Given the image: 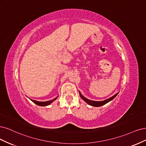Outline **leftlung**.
Listing matches in <instances>:
<instances>
[{
  "label": "left lung",
  "instance_id": "1",
  "mask_svg": "<svg viewBox=\"0 0 146 146\" xmlns=\"http://www.w3.org/2000/svg\"><path fill=\"white\" fill-rule=\"evenodd\" d=\"M79 93L80 96H81V98L82 99V100H83L84 101H85L86 102H87L88 105H90V106H93V107H100V106H103V105H105L106 104H107V103H108L109 102H110V101H111V100H113V99L117 95V94H118V93H117L116 94H115V95H113V96H111V98H109V99H107V100H104V101H96L90 100H88V99L86 98V97H84L79 91Z\"/></svg>",
  "mask_w": 146,
  "mask_h": 146
}]
</instances>
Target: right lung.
<instances>
[{
  "label": "right lung",
  "mask_w": 146,
  "mask_h": 146,
  "mask_svg": "<svg viewBox=\"0 0 146 146\" xmlns=\"http://www.w3.org/2000/svg\"><path fill=\"white\" fill-rule=\"evenodd\" d=\"M58 96H57L56 98H55L54 99L52 100H50V101H35V100H30L31 101L33 102L35 104H36L37 106H48L50 104H51L54 101H55L56 99L58 98Z\"/></svg>",
  "instance_id": "obj_1"
}]
</instances>
